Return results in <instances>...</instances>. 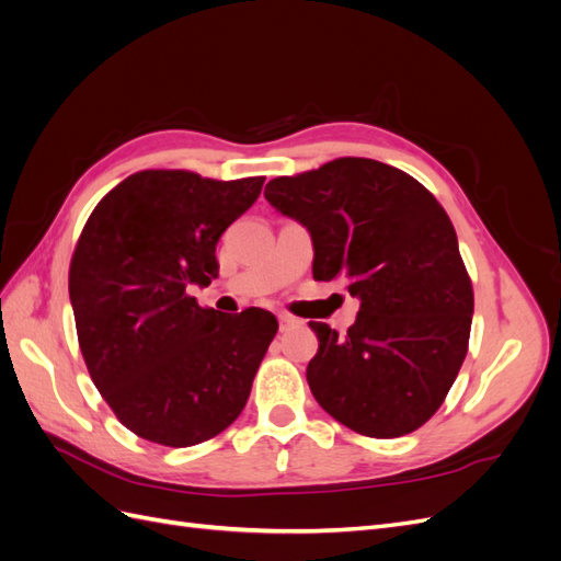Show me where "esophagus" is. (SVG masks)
<instances>
[{
    "label": "esophagus",
    "instance_id": "esophagus-1",
    "mask_svg": "<svg viewBox=\"0 0 561 561\" xmlns=\"http://www.w3.org/2000/svg\"><path fill=\"white\" fill-rule=\"evenodd\" d=\"M278 325H280V332H287V330L297 328L299 320H297L295 316H290V313H280V316H278Z\"/></svg>",
    "mask_w": 561,
    "mask_h": 561
}]
</instances>
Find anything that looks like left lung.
Segmentation results:
<instances>
[{"instance_id":"obj_1","label":"left lung","mask_w":561,"mask_h":561,"mask_svg":"<svg viewBox=\"0 0 561 561\" xmlns=\"http://www.w3.org/2000/svg\"><path fill=\"white\" fill-rule=\"evenodd\" d=\"M264 196L311 231L313 278L360 299L346 334L309 322L313 398L360 435L414 433L468 353L474 297L449 215L412 175L358 157L271 180Z\"/></svg>"}]
</instances>
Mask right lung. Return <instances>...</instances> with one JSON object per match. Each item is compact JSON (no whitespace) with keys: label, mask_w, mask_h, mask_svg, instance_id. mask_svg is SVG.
I'll return each mask as SVG.
<instances>
[{"label":"right lung","mask_w":561,"mask_h":561,"mask_svg":"<svg viewBox=\"0 0 561 561\" xmlns=\"http://www.w3.org/2000/svg\"><path fill=\"white\" fill-rule=\"evenodd\" d=\"M264 178L140 171L100 198L70 262L79 348L114 416L149 443L192 447L239 419L278 320L222 316L192 285L217 278L215 248Z\"/></svg>","instance_id":"right-lung-1"}]
</instances>
